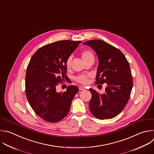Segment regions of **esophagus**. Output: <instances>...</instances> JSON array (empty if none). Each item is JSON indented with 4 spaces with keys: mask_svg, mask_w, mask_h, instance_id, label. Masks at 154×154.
Masks as SVG:
<instances>
[{
    "mask_svg": "<svg viewBox=\"0 0 154 154\" xmlns=\"http://www.w3.org/2000/svg\"><path fill=\"white\" fill-rule=\"evenodd\" d=\"M79 89L80 90H86V88L85 87H83V86H79Z\"/></svg>",
    "mask_w": 154,
    "mask_h": 154,
    "instance_id": "34e87169",
    "label": "esophagus"
}]
</instances>
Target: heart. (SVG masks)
<instances>
[{
  "mask_svg": "<svg viewBox=\"0 0 154 154\" xmlns=\"http://www.w3.org/2000/svg\"><path fill=\"white\" fill-rule=\"evenodd\" d=\"M81 56L82 58L83 59V60L85 62L86 61H87L88 60L94 57V56L93 54V53L92 52H91L90 51L88 50H86L83 51L81 54ZM71 60L72 58L71 57H69L68 58V59L66 60V66L68 68L70 67L71 66ZM89 75H84V74H82L79 75L77 78H76V80L82 84H86L88 82V79L89 77Z\"/></svg>",
  "mask_w": 154,
  "mask_h": 154,
  "instance_id": "heart-1",
  "label": "heart"
}]
</instances>
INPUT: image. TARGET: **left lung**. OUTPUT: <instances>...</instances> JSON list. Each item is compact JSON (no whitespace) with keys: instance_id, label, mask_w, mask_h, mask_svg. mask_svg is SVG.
<instances>
[{"instance_id":"1","label":"left lung","mask_w":154,"mask_h":154,"mask_svg":"<svg viewBox=\"0 0 154 154\" xmlns=\"http://www.w3.org/2000/svg\"><path fill=\"white\" fill-rule=\"evenodd\" d=\"M83 44L92 48L98 59L95 84H107L103 94L89 89V110L98 119H112L124 109L130 97L133 84L129 62L121 51L101 40Z\"/></svg>"}]
</instances>
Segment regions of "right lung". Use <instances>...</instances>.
Returning <instances> with one entry per match:
<instances>
[{"instance_id":"right-lung-1","label":"right lung","mask_w":154,"mask_h":154,"mask_svg":"<svg viewBox=\"0 0 154 154\" xmlns=\"http://www.w3.org/2000/svg\"><path fill=\"white\" fill-rule=\"evenodd\" d=\"M81 41L62 40L39 48L31 57L25 77L26 95L35 114L45 121L56 123L68 114L79 91L68 86L57 92L56 86L68 78L66 62Z\"/></svg>"}]
</instances>
